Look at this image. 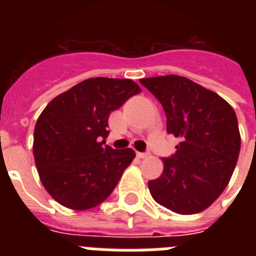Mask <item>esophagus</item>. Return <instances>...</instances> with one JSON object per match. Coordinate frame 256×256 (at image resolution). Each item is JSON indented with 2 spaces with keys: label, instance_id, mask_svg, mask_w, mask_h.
Here are the masks:
<instances>
[{
  "label": "esophagus",
  "instance_id": "obj_1",
  "mask_svg": "<svg viewBox=\"0 0 256 256\" xmlns=\"http://www.w3.org/2000/svg\"><path fill=\"white\" fill-rule=\"evenodd\" d=\"M136 156H138V158H140V160H144V158H148V152H136Z\"/></svg>",
  "mask_w": 256,
  "mask_h": 256
}]
</instances>
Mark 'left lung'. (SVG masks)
<instances>
[{
  "label": "left lung",
  "instance_id": "left-lung-1",
  "mask_svg": "<svg viewBox=\"0 0 256 256\" xmlns=\"http://www.w3.org/2000/svg\"><path fill=\"white\" fill-rule=\"evenodd\" d=\"M140 84L160 100L168 132L180 138L164 172L148 180L156 203L176 214L206 210L222 194L236 166L240 134L234 108L216 92L180 76L144 78Z\"/></svg>",
  "mask_w": 256,
  "mask_h": 256
}]
</instances>
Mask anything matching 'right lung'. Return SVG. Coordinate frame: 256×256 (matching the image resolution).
I'll use <instances>...</instances> for the list:
<instances>
[{
  "label": "right lung",
  "mask_w": 256,
  "mask_h": 256,
  "mask_svg": "<svg viewBox=\"0 0 256 256\" xmlns=\"http://www.w3.org/2000/svg\"><path fill=\"white\" fill-rule=\"evenodd\" d=\"M138 92L132 80L88 78L44 108L34 128V160L42 184L60 204L88 210L116 188L136 152L104 146L108 116Z\"/></svg>",
  "instance_id": "right-lung-1"
}]
</instances>
